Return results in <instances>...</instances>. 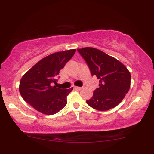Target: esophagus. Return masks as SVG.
<instances>
[{
	"label": "esophagus",
	"instance_id": "esophagus-1",
	"mask_svg": "<svg viewBox=\"0 0 154 154\" xmlns=\"http://www.w3.org/2000/svg\"><path fill=\"white\" fill-rule=\"evenodd\" d=\"M74 88L76 90H81L82 89L81 87H74Z\"/></svg>",
	"mask_w": 154,
	"mask_h": 154
}]
</instances>
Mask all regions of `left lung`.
<instances>
[{
	"label": "left lung",
	"instance_id": "obj_1",
	"mask_svg": "<svg viewBox=\"0 0 154 154\" xmlns=\"http://www.w3.org/2000/svg\"><path fill=\"white\" fill-rule=\"evenodd\" d=\"M89 67L92 75L100 80L99 88L87 104L96 110L107 111L116 106L129 91L131 75L119 60L94 48L77 49Z\"/></svg>",
	"mask_w": 154,
	"mask_h": 154
}]
</instances>
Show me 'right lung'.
<instances>
[{"label": "right lung", "mask_w": 154, "mask_h": 154, "mask_svg": "<svg viewBox=\"0 0 154 154\" xmlns=\"http://www.w3.org/2000/svg\"><path fill=\"white\" fill-rule=\"evenodd\" d=\"M75 52V49L55 52L36 63L21 79L20 92L22 98L43 114L58 113L66 105V97L73 90L57 88L60 71Z\"/></svg>", "instance_id": "1"}]
</instances>
